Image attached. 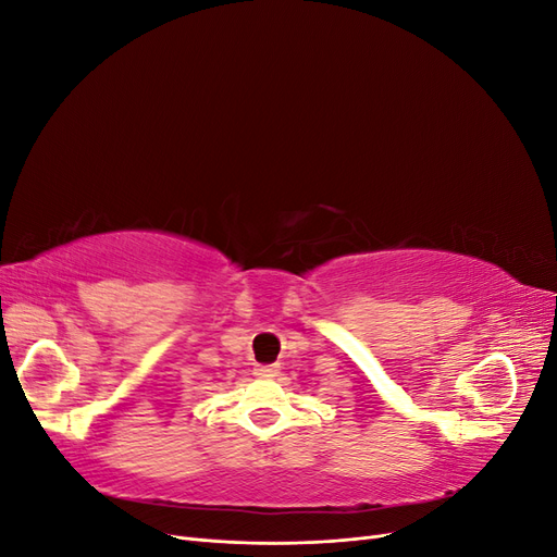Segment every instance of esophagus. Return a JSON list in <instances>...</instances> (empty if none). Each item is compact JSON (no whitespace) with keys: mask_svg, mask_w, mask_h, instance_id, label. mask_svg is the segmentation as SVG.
Wrapping results in <instances>:
<instances>
[{"mask_svg":"<svg viewBox=\"0 0 557 557\" xmlns=\"http://www.w3.org/2000/svg\"><path fill=\"white\" fill-rule=\"evenodd\" d=\"M278 374V364H256V376L260 379H274Z\"/></svg>","mask_w":557,"mask_h":557,"instance_id":"1","label":"esophagus"}]
</instances>
